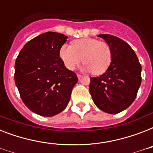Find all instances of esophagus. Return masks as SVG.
Segmentation results:
<instances>
[{
    "mask_svg": "<svg viewBox=\"0 0 153 153\" xmlns=\"http://www.w3.org/2000/svg\"><path fill=\"white\" fill-rule=\"evenodd\" d=\"M77 77H78V79H79V80H80V79H81L82 78V75H81V74H77Z\"/></svg>",
    "mask_w": 153,
    "mask_h": 153,
    "instance_id": "34e87169",
    "label": "esophagus"
}]
</instances>
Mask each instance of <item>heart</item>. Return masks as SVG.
<instances>
[{"mask_svg": "<svg viewBox=\"0 0 153 153\" xmlns=\"http://www.w3.org/2000/svg\"><path fill=\"white\" fill-rule=\"evenodd\" d=\"M59 57L69 70H74L83 60L82 71L95 74L104 73L112 59L111 49L105 42L93 38H83L73 42L72 46L63 44L59 49Z\"/></svg>", "mask_w": 153, "mask_h": 153, "instance_id": "obj_1", "label": "heart"}]
</instances>
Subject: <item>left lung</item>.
<instances>
[{
  "mask_svg": "<svg viewBox=\"0 0 153 153\" xmlns=\"http://www.w3.org/2000/svg\"><path fill=\"white\" fill-rule=\"evenodd\" d=\"M111 49L112 59L104 74L91 78L90 93L98 109L115 114L135 100L141 83V65L133 48L112 35L101 34Z\"/></svg>",
  "mask_w": 153,
  "mask_h": 153,
  "instance_id": "obj_1",
  "label": "left lung"
}]
</instances>
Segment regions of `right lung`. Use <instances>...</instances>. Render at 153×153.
<instances>
[{"mask_svg": "<svg viewBox=\"0 0 153 153\" xmlns=\"http://www.w3.org/2000/svg\"><path fill=\"white\" fill-rule=\"evenodd\" d=\"M68 37L48 32L25 44L15 62V83L28 109L53 117L67 106L78 82L75 73L65 67L59 49Z\"/></svg>", "mask_w": 153, "mask_h": 153, "instance_id": "right-lung-1", "label": "right lung"}]
</instances>
